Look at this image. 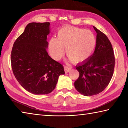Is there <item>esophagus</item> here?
<instances>
[{"label": "esophagus", "mask_w": 128, "mask_h": 128, "mask_svg": "<svg viewBox=\"0 0 128 128\" xmlns=\"http://www.w3.org/2000/svg\"><path fill=\"white\" fill-rule=\"evenodd\" d=\"M64 70H65V72L66 73H68L69 72V71H70L71 70V67L70 66H64Z\"/></svg>", "instance_id": "esophagus-1"}]
</instances>
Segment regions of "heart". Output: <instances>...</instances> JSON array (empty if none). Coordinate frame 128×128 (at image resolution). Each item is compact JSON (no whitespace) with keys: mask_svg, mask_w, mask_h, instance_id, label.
<instances>
[{"mask_svg":"<svg viewBox=\"0 0 128 128\" xmlns=\"http://www.w3.org/2000/svg\"><path fill=\"white\" fill-rule=\"evenodd\" d=\"M96 44V38L92 32L66 26L58 31L57 38H51L48 50L51 57L58 60L64 55L66 48L69 59L76 63H80L89 59Z\"/></svg>","mask_w":128,"mask_h":128,"instance_id":"1","label":"heart"}]
</instances>
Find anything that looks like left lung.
I'll list each match as a JSON object with an SVG mask.
<instances>
[{"label": "left lung", "mask_w": 128, "mask_h": 128, "mask_svg": "<svg viewBox=\"0 0 128 128\" xmlns=\"http://www.w3.org/2000/svg\"><path fill=\"white\" fill-rule=\"evenodd\" d=\"M93 28L96 33L94 54L86 61L76 66L80 76L74 82V87L84 96L98 94L105 89L113 76L115 62L110 40L96 28Z\"/></svg>", "instance_id": "obj_1"}]
</instances>
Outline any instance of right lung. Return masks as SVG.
I'll use <instances>...</instances> for the list:
<instances>
[{
  "label": "right lung",
  "mask_w": 128,
  "mask_h": 128,
  "mask_svg": "<svg viewBox=\"0 0 128 128\" xmlns=\"http://www.w3.org/2000/svg\"><path fill=\"white\" fill-rule=\"evenodd\" d=\"M50 26V22L29 23L14 42L11 52L12 69L17 81L36 95L52 92L59 76L65 74L62 65L47 52Z\"/></svg>",
  "instance_id": "1"
}]
</instances>
